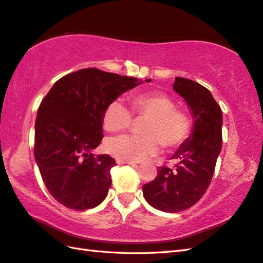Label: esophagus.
I'll use <instances>...</instances> for the list:
<instances>
[{
	"mask_svg": "<svg viewBox=\"0 0 263 263\" xmlns=\"http://www.w3.org/2000/svg\"><path fill=\"white\" fill-rule=\"evenodd\" d=\"M116 163H117V164H120V165H121V164H128V165H135V164H136V163H133V162L123 161V159H120V158H117V159H116Z\"/></svg>",
	"mask_w": 263,
	"mask_h": 263,
	"instance_id": "obj_1",
	"label": "esophagus"
}]
</instances>
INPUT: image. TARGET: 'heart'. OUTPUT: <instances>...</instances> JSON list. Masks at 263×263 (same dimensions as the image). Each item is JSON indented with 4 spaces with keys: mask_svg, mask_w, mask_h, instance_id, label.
<instances>
[{
    "mask_svg": "<svg viewBox=\"0 0 263 263\" xmlns=\"http://www.w3.org/2000/svg\"><path fill=\"white\" fill-rule=\"evenodd\" d=\"M133 114L145 116L141 126L142 136H120L107 139L105 149L116 158L140 162L158 154L161 146L167 151L179 147L190 131L188 116L176 109L174 102L161 92L142 93L131 99ZM130 110L120 100L108 104L102 115V125L108 132H121L130 126Z\"/></svg>",
    "mask_w": 263,
    "mask_h": 263,
    "instance_id": "heart-1",
    "label": "heart"
}]
</instances>
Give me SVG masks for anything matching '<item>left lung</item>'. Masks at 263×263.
Masks as SVG:
<instances>
[{"label": "left lung", "mask_w": 263, "mask_h": 263, "mask_svg": "<svg viewBox=\"0 0 263 263\" xmlns=\"http://www.w3.org/2000/svg\"><path fill=\"white\" fill-rule=\"evenodd\" d=\"M173 90L192 111V135L170 158L173 166L158 167L155 180L142 186L147 203L167 213L181 212L202 198L222 147V111L212 93L197 82L182 77H176Z\"/></svg>", "instance_id": "obj_1"}]
</instances>
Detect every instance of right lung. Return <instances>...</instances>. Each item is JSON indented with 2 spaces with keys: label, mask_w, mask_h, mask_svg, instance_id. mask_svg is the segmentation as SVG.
Returning <instances> with one entry per match:
<instances>
[{
  "label": "right lung",
  "mask_w": 263,
  "mask_h": 263,
  "mask_svg": "<svg viewBox=\"0 0 263 263\" xmlns=\"http://www.w3.org/2000/svg\"><path fill=\"white\" fill-rule=\"evenodd\" d=\"M141 83L136 77L85 68L61 77L41 102L34 156L45 187L64 206L84 211L106 198L116 162L92 153L104 138L102 115L110 101Z\"/></svg>",
  "instance_id": "1"
}]
</instances>
